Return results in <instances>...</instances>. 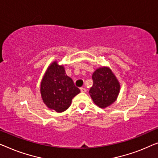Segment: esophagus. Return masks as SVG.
Masks as SVG:
<instances>
[{
	"instance_id": "34e87169",
	"label": "esophagus",
	"mask_w": 158,
	"mask_h": 158,
	"mask_svg": "<svg viewBox=\"0 0 158 158\" xmlns=\"http://www.w3.org/2000/svg\"><path fill=\"white\" fill-rule=\"evenodd\" d=\"M80 90H81V92H83V93L86 92V89L85 88H84V87H81V88L80 89Z\"/></svg>"
}]
</instances>
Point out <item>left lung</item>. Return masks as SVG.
<instances>
[{
	"mask_svg": "<svg viewBox=\"0 0 158 158\" xmlns=\"http://www.w3.org/2000/svg\"><path fill=\"white\" fill-rule=\"evenodd\" d=\"M92 79L89 94L94 103L104 109L115 102L120 92V84L110 68H98L93 73Z\"/></svg>",
	"mask_w": 158,
	"mask_h": 158,
	"instance_id": "left-lung-1",
	"label": "left lung"
}]
</instances>
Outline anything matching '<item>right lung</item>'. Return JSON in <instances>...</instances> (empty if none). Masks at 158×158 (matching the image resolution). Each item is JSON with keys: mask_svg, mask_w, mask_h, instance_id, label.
Segmentation results:
<instances>
[{"mask_svg": "<svg viewBox=\"0 0 158 158\" xmlns=\"http://www.w3.org/2000/svg\"><path fill=\"white\" fill-rule=\"evenodd\" d=\"M42 99L49 109L61 113L71 105L72 98L80 93L73 80L65 73L63 65L53 62L49 66L40 84Z\"/></svg>", "mask_w": 158, "mask_h": 158, "instance_id": "1", "label": "right lung"}]
</instances>
